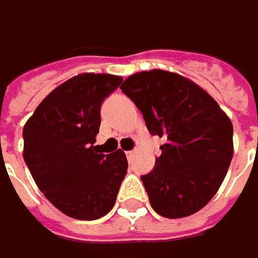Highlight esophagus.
<instances>
[{"mask_svg": "<svg viewBox=\"0 0 258 258\" xmlns=\"http://www.w3.org/2000/svg\"><path fill=\"white\" fill-rule=\"evenodd\" d=\"M134 154H135V151H127V152H126V157H127V160H131V158L134 157Z\"/></svg>", "mask_w": 258, "mask_h": 258, "instance_id": "esophagus-1", "label": "esophagus"}]
</instances>
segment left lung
<instances>
[{"instance_id":"obj_1","label":"left lung","mask_w":258,"mask_h":258,"mask_svg":"<svg viewBox=\"0 0 258 258\" xmlns=\"http://www.w3.org/2000/svg\"><path fill=\"white\" fill-rule=\"evenodd\" d=\"M151 135L165 139L151 173L141 177L152 209L184 218L209 203L234 154L232 123L203 88L174 72L134 74L120 85Z\"/></svg>"}]
</instances>
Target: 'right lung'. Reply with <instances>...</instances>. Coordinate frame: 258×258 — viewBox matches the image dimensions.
Instances as JSON below:
<instances>
[{
    "label": "right lung",
    "mask_w": 258,
    "mask_h": 258,
    "mask_svg": "<svg viewBox=\"0 0 258 258\" xmlns=\"http://www.w3.org/2000/svg\"><path fill=\"white\" fill-rule=\"evenodd\" d=\"M122 83L110 74H81L56 87L23 129L24 152L39 190L62 213L94 221L111 211L127 171L123 151L97 152L100 109Z\"/></svg>",
    "instance_id": "add662e5"
}]
</instances>
